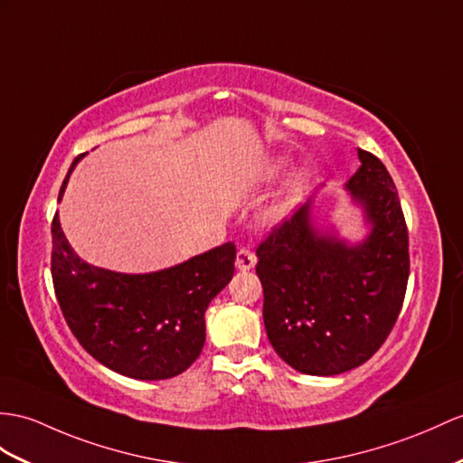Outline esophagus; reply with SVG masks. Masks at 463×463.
I'll return each instance as SVG.
<instances>
[{
	"label": "esophagus",
	"instance_id": "34e87169",
	"mask_svg": "<svg viewBox=\"0 0 463 463\" xmlns=\"http://www.w3.org/2000/svg\"><path fill=\"white\" fill-rule=\"evenodd\" d=\"M255 263H257L255 253L251 250H247V247H241L238 251V257H235V267L240 270H250L255 267Z\"/></svg>",
	"mask_w": 463,
	"mask_h": 463
}]
</instances>
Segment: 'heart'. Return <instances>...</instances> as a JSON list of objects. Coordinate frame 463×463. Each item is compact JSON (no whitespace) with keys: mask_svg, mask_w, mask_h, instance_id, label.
<instances>
[{"mask_svg":"<svg viewBox=\"0 0 463 463\" xmlns=\"http://www.w3.org/2000/svg\"><path fill=\"white\" fill-rule=\"evenodd\" d=\"M285 168V161H275L270 166H267V173H265V178H273L277 176L280 171ZM304 188H307V178H304L302 175H297L295 178L290 180L288 183V188H287V194L285 198L279 202V204L275 208H270V218H283L287 216V213L292 210V206L297 204V202L300 200Z\"/></svg>","mask_w":463,"mask_h":463,"instance_id":"heart-1","label":"heart"}]
</instances>
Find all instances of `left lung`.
<instances>
[{"instance_id": "obj_1", "label": "left lung", "mask_w": 463, "mask_h": 463, "mask_svg": "<svg viewBox=\"0 0 463 463\" xmlns=\"http://www.w3.org/2000/svg\"><path fill=\"white\" fill-rule=\"evenodd\" d=\"M359 159L347 188L373 223L362 245L318 235L307 204L257 247L267 337L283 362L307 375H340L373 357L407 292L409 230L399 193L373 153L359 149Z\"/></svg>"}]
</instances>
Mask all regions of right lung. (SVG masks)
Returning <instances> with one entry per match:
<instances>
[{
  "label": "right lung",
  "mask_w": 463,
  "mask_h": 463,
  "mask_svg": "<svg viewBox=\"0 0 463 463\" xmlns=\"http://www.w3.org/2000/svg\"><path fill=\"white\" fill-rule=\"evenodd\" d=\"M76 156L61 186L69 183ZM51 275L71 332L86 352L116 373L141 381L180 375L206 340L204 312L233 277V241L149 275H123L84 263L52 225Z\"/></svg>",
  "instance_id": "add662e5"
}]
</instances>
